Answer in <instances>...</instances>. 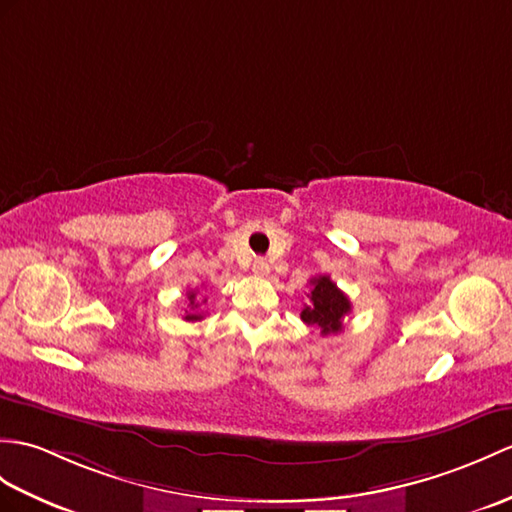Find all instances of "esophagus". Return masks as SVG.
<instances>
[{
  "label": "esophagus",
  "mask_w": 512,
  "mask_h": 512,
  "mask_svg": "<svg viewBox=\"0 0 512 512\" xmlns=\"http://www.w3.org/2000/svg\"><path fill=\"white\" fill-rule=\"evenodd\" d=\"M253 272H255L257 277H266L268 272H270L268 261H266V259H255V261H253Z\"/></svg>",
  "instance_id": "1"
}]
</instances>
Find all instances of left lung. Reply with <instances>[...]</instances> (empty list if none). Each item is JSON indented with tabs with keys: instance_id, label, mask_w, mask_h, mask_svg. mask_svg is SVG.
<instances>
[{
	"instance_id": "obj_1",
	"label": "left lung",
	"mask_w": 512,
	"mask_h": 512,
	"mask_svg": "<svg viewBox=\"0 0 512 512\" xmlns=\"http://www.w3.org/2000/svg\"><path fill=\"white\" fill-rule=\"evenodd\" d=\"M310 294L301 312L303 323L314 325L320 334H338L342 331V320L351 312V301L338 285L327 275H318L310 279Z\"/></svg>"
}]
</instances>
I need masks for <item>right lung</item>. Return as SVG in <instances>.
Wrapping results in <instances>:
<instances>
[{
  "label": "right lung",
  "mask_w": 512,
  "mask_h": 512,
  "mask_svg": "<svg viewBox=\"0 0 512 512\" xmlns=\"http://www.w3.org/2000/svg\"><path fill=\"white\" fill-rule=\"evenodd\" d=\"M187 301H189V312L185 314V320H189V323H194V320H200L202 314H196L194 310L200 305L196 303V292H187Z\"/></svg>",
  "instance_id": "1"
}]
</instances>
